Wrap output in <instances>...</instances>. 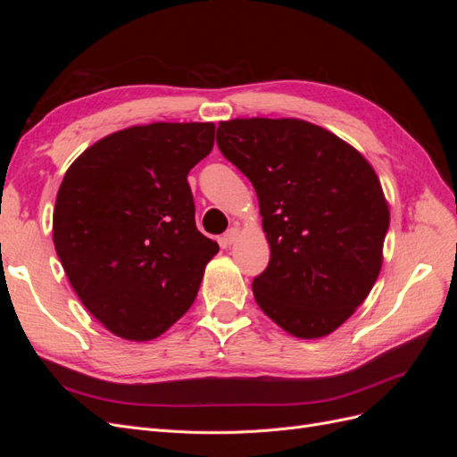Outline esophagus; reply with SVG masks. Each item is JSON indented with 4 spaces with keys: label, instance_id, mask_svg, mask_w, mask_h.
<instances>
[{
    "label": "esophagus",
    "instance_id": "esophagus-1",
    "mask_svg": "<svg viewBox=\"0 0 457 457\" xmlns=\"http://www.w3.org/2000/svg\"><path fill=\"white\" fill-rule=\"evenodd\" d=\"M238 234H240V228H238V227H230V228L223 234V238H220V240H223L225 245H230V244L237 242Z\"/></svg>",
    "mask_w": 457,
    "mask_h": 457
}]
</instances>
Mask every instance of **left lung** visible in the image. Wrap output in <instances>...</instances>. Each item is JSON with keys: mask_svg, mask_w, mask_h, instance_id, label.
<instances>
[{"mask_svg": "<svg viewBox=\"0 0 457 457\" xmlns=\"http://www.w3.org/2000/svg\"><path fill=\"white\" fill-rule=\"evenodd\" d=\"M217 145L252 181L270 245L252 284L257 305L289 336H329L383 265L391 213L378 173L353 145L299 118L219 121Z\"/></svg>", "mask_w": 457, "mask_h": 457, "instance_id": "obj_1", "label": "left lung"}]
</instances>
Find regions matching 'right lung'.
Wrapping results in <instances>:
<instances>
[{"instance_id":"right-lung-1","label":"right lung","mask_w":457,"mask_h":457,"mask_svg":"<svg viewBox=\"0 0 457 457\" xmlns=\"http://www.w3.org/2000/svg\"><path fill=\"white\" fill-rule=\"evenodd\" d=\"M212 121H154L103 137L66 170L53 242L84 307L108 331L150 341L195 303L219 244L196 228L188 171Z\"/></svg>"}]
</instances>
